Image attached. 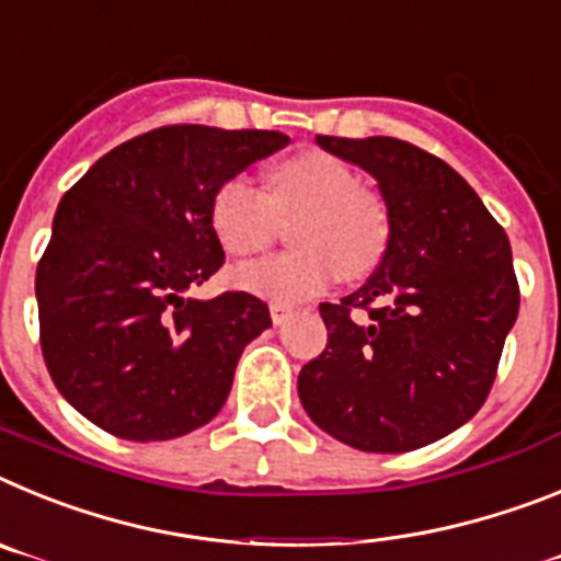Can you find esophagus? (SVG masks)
<instances>
[{"instance_id": "34e87169", "label": "esophagus", "mask_w": 561, "mask_h": 561, "mask_svg": "<svg viewBox=\"0 0 561 561\" xmlns=\"http://www.w3.org/2000/svg\"><path fill=\"white\" fill-rule=\"evenodd\" d=\"M294 316V308H287V305H279V301H271V319H274V324L279 328V324H285L287 319Z\"/></svg>"}]
</instances>
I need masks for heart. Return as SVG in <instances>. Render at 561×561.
<instances>
[{
	"mask_svg": "<svg viewBox=\"0 0 561 561\" xmlns=\"http://www.w3.org/2000/svg\"><path fill=\"white\" fill-rule=\"evenodd\" d=\"M287 242L294 251L271 253L231 271V285L262 299L290 305L321 294L335 276L364 279L389 248V208L358 174L321 149L287 154L271 165L267 186L245 174L220 180L208 203L211 231L233 256L256 253L271 242L276 217H294Z\"/></svg>",
	"mask_w": 561,
	"mask_h": 561,
	"instance_id": "heart-1",
	"label": "heart"
}]
</instances>
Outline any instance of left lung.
Segmentation results:
<instances>
[{"label": "left lung", "instance_id": "obj_1", "mask_svg": "<svg viewBox=\"0 0 561 561\" xmlns=\"http://www.w3.org/2000/svg\"><path fill=\"white\" fill-rule=\"evenodd\" d=\"M316 144L378 180L392 233L367 285L319 305L328 347L301 367V407L353 449H421L489 398L519 310L508 237L449 163L407 140Z\"/></svg>", "mask_w": 561, "mask_h": 561}]
</instances>
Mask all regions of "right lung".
I'll use <instances>...</instances> for the list:
<instances>
[{"label": "right lung", "instance_id": "obj_1", "mask_svg": "<svg viewBox=\"0 0 561 561\" xmlns=\"http://www.w3.org/2000/svg\"><path fill=\"white\" fill-rule=\"evenodd\" d=\"M265 129L160 126L115 146L61 197L36 267L38 330L53 383L124 440L206 426L231 392L262 299L188 290L226 262L208 220L217 183L279 152Z\"/></svg>", "mask_w": 561, "mask_h": 561}]
</instances>
